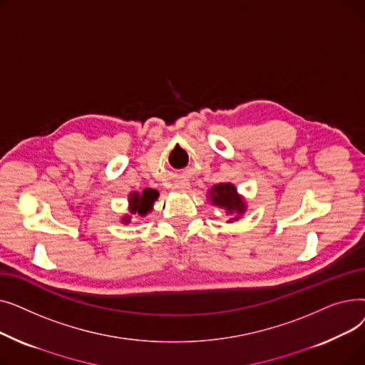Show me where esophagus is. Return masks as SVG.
<instances>
[{"label":"esophagus","instance_id":"1","mask_svg":"<svg viewBox=\"0 0 365 365\" xmlns=\"http://www.w3.org/2000/svg\"><path fill=\"white\" fill-rule=\"evenodd\" d=\"M176 189H179V190H183L185 187H186V185H179V186H175Z\"/></svg>","mask_w":365,"mask_h":365}]
</instances>
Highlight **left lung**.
<instances>
[{
	"label": "left lung",
	"instance_id": "left-lung-1",
	"mask_svg": "<svg viewBox=\"0 0 365 365\" xmlns=\"http://www.w3.org/2000/svg\"><path fill=\"white\" fill-rule=\"evenodd\" d=\"M207 198L210 200V204L225 212V215L229 217L227 223L237 222L247 212L245 198L238 194L237 186L231 182L219 183L210 187Z\"/></svg>",
	"mask_w": 365,
	"mask_h": 365
}]
</instances>
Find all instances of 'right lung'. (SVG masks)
Returning a JSON list of instances; mask_svg holds the SVG:
<instances>
[{
    "label": "right lung",
    "instance_id": "add662e5",
    "mask_svg": "<svg viewBox=\"0 0 365 365\" xmlns=\"http://www.w3.org/2000/svg\"><path fill=\"white\" fill-rule=\"evenodd\" d=\"M160 194L158 190L146 187L142 192H138V190H133V192L128 194V213H124L121 216V223L127 225L131 220V215L134 216H142L145 217L148 213L152 212L153 202L158 200Z\"/></svg>",
    "mask_w": 365,
    "mask_h": 365
}]
</instances>
